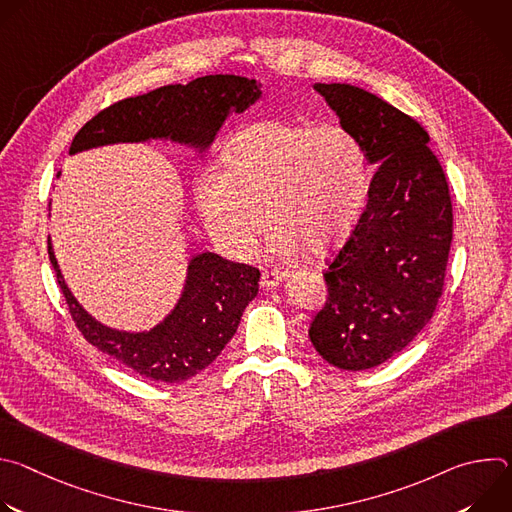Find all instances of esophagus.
I'll use <instances>...</instances> for the list:
<instances>
[{
  "instance_id": "1",
  "label": "esophagus",
  "mask_w": 512,
  "mask_h": 512,
  "mask_svg": "<svg viewBox=\"0 0 512 512\" xmlns=\"http://www.w3.org/2000/svg\"><path fill=\"white\" fill-rule=\"evenodd\" d=\"M285 277H287V273H285V271H279V269L263 271V275H261V287H263V289H273V287H277Z\"/></svg>"
}]
</instances>
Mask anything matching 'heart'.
<instances>
[{
	"label": "heart",
	"instance_id": "1",
	"mask_svg": "<svg viewBox=\"0 0 512 512\" xmlns=\"http://www.w3.org/2000/svg\"><path fill=\"white\" fill-rule=\"evenodd\" d=\"M367 194V160L338 125L263 119L231 141L221 174H202L194 200L212 239L233 255L275 227L271 251L328 255L352 229Z\"/></svg>",
	"mask_w": 512,
	"mask_h": 512
}]
</instances>
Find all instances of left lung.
<instances>
[{
  "mask_svg": "<svg viewBox=\"0 0 512 512\" xmlns=\"http://www.w3.org/2000/svg\"><path fill=\"white\" fill-rule=\"evenodd\" d=\"M314 91L379 170L367 208L324 273L328 300L310 340L334 367L367 371L401 352L435 312L452 245V200L415 119L352 85L316 83Z\"/></svg>",
  "mask_w": 512,
  "mask_h": 512,
  "instance_id": "obj_1",
  "label": "left lung"
}]
</instances>
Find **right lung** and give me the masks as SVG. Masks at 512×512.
<instances>
[{"mask_svg":"<svg viewBox=\"0 0 512 512\" xmlns=\"http://www.w3.org/2000/svg\"><path fill=\"white\" fill-rule=\"evenodd\" d=\"M259 97L261 85L255 79L235 75L160 87L103 109L75 135L68 154L115 143L170 141L202 158L227 117L247 111ZM48 255L83 336L133 373L158 383H182L204 371L235 336L259 291V269L202 251L188 261L182 294L162 322L150 330H119L101 324L79 304L64 281L50 237Z\"/></svg>","mask_w":512,"mask_h":512,"instance_id":"1","label":"right lung"}]
</instances>
